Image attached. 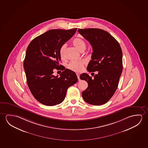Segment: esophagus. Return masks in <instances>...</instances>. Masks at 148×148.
I'll use <instances>...</instances> for the list:
<instances>
[{
  "label": "esophagus",
  "mask_w": 148,
  "mask_h": 148,
  "mask_svg": "<svg viewBox=\"0 0 148 148\" xmlns=\"http://www.w3.org/2000/svg\"><path fill=\"white\" fill-rule=\"evenodd\" d=\"M76 75H77V76L78 78V80L79 81L80 80V78H79V74H78V73H77V74H76Z\"/></svg>",
  "instance_id": "34e87169"
}]
</instances>
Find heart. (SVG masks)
Returning a JSON list of instances; mask_svg holds the SVG:
<instances>
[{"label": "heart", "instance_id": "b5f03b06", "mask_svg": "<svg viewBox=\"0 0 148 148\" xmlns=\"http://www.w3.org/2000/svg\"><path fill=\"white\" fill-rule=\"evenodd\" d=\"M73 44L76 48L79 50L80 51L85 50L86 48V43L84 39L80 38H76L73 40ZM66 48V44L64 43L62 45L59 49V55L62 58L64 57V51ZM84 60H73L68 64V68L71 70L76 72L82 71L84 66Z\"/></svg>", "mask_w": 148, "mask_h": 148}]
</instances>
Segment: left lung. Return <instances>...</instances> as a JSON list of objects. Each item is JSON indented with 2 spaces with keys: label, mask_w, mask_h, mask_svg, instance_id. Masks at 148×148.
Masks as SVG:
<instances>
[{
  "label": "left lung",
  "mask_w": 148,
  "mask_h": 148,
  "mask_svg": "<svg viewBox=\"0 0 148 148\" xmlns=\"http://www.w3.org/2000/svg\"><path fill=\"white\" fill-rule=\"evenodd\" d=\"M78 32L93 48L92 60L87 70L98 71L92 78L83 73L80 78L88 84L82 92L86 102L95 106L105 104L114 95L123 71V53L118 41L111 34L100 29H79Z\"/></svg>",
  "instance_id": "left-lung-1"
}]
</instances>
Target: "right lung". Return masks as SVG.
I'll return each instance as SVG.
<instances>
[{
    "mask_svg": "<svg viewBox=\"0 0 148 148\" xmlns=\"http://www.w3.org/2000/svg\"><path fill=\"white\" fill-rule=\"evenodd\" d=\"M77 29H54L36 37L27 47L23 66L27 85L35 98L43 105L52 106L62 102L69 86L77 82L75 72L59 67V49L75 34ZM64 70L59 77L53 70Z\"/></svg>",
    "mask_w": 148,
    "mask_h": 148,
    "instance_id": "1",
    "label": "right lung"
}]
</instances>
